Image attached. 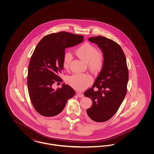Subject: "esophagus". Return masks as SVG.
Returning <instances> with one entry per match:
<instances>
[{
	"mask_svg": "<svg viewBox=\"0 0 154 154\" xmlns=\"http://www.w3.org/2000/svg\"><path fill=\"white\" fill-rule=\"evenodd\" d=\"M77 95V96H78L79 97H80V98H82V97H84V94H82V93H80V92H78Z\"/></svg>",
	"mask_w": 154,
	"mask_h": 154,
	"instance_id": "1",
	"label": "esophagus"
}]
</instances>
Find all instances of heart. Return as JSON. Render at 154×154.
I'll list each match as a JSON object with an SVG mask.
<instances>
[{
    "mask_svg": "<svg viewBox=\"0 0 154 154\" xmlns=\"http://www.w3.org/2000/svg\"><path fill=\"white\" fill-rule=\"evenodd\" d=\"M75 53L76 55L85 63H88V66L93 70H98L103 66L102 57L98 53L97 50L88 43H85L79 47ZM72 59V56L70 52H66L63 57V66L67 69ZM67 82L70 85L77 90L82 91L87 88L92 82L93 79L89 74H74L67 79Z\"/></svg>",
    "mask_w": 154,
    "mask_h": 154,
    "instance_id": "b5f03b06",
    "label": "heart"
}]
</instances>
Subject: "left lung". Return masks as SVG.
I'll return each mask as SVG.
<instances>
[{
    "mask_svg": "<svg viewBox=\"0 0 154 154\" xmlns=\"http://www.w3.org/2000/svg\"><path fill=\"white\" fill-rule=\"evenodd\" d=\"M88 40L97 44L101 50L103 62L92 88L84 94L93 102L87 113L92 120L102 122L116 113L124 99L129 80L128 69L124 52L119 44L105 37H92ZM95 87L96 91L93 89Z\"/></svg>",
    "mask_w": 154,
    "mask_h": 154,
    "instance_id": "left-lung-1",
    "label": "left lung"
}]
</instances>
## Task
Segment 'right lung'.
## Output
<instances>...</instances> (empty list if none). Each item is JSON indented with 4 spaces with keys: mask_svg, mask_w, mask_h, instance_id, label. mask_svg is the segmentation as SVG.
<instances>
[{
    "mask_svg": "<svg viewBox=\"0 0 154 154\" xmlns=\"http://www.w3.org/2000/svg\"><path fill=\"white\" fill-rule=\"evenodd\" d=\"M84 36L60 32L44 36L37 45L28 66V88L30 99L37 112L44 117H53L62 111L67 100L75 95L69 85L55 90L52 85L61 81L65 48L83 41Z\"/></svg>",
    "mask_w": 154,
    "mask_h": 154,
    "instance_id": "1",
    "label": "right lung"
}]
</instances>
